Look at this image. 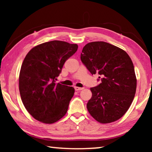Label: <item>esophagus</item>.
<instances>
[{
  "label": "esophagus",
  "instance_id": "34e87169",
  "mask_svg": "<svg viewBox=\"0 0 152 152\" xmlns=\"http://www.w3.org/2000/svg\"><path fill=\"white\" fill-rule=\"evenodd\" d=\"M74 89H75L76 91H82V90H83L84 88H80V87H74Z\"/></svg>",
  "mask_w": 152,
  "mask_h": 152
}]
</instances>
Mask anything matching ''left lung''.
I'll list each match as a JSON object with an SVG mask.
<instances>
[{"mask_svg":"<svg viewBox=\"0 0 152 152\" xmlns=\"http://www.w3.org/2000/svg\"><path fill=\"white\" fill-rule=\"evenodd\" d=\"M80 58L92 75L99 74L101 83L91 88L92 97L87 103L91 116L101 123L122 117L134 99L137 80L133 64L119 48L104 42L87 43Z\"/></svg>","mask_w":152,"mask_h":152,"instance_id":"1","label":"left lung"}]
</instances>
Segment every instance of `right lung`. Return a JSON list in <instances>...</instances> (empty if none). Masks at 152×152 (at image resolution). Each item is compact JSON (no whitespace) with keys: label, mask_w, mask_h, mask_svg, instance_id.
Wrapping results in <instances>:
<instances>
[{"label":"right lung","mask_w":152,"mask_h":152,"mask_svg":"<svg viewBox=\"0 0 152 152\" xmlns=\"http://www.w3.org/2000/svg\"><path fill=\"white\" fill-rule=\"evenodd\" d=\"M77 50V44L55 40L35 46L25 56L19 92L25 109L35 119L51 124L66 115L75 90L56 80L65 61Z\"/></svg>","instance_id":"right-lung-1"}]
</instances>
